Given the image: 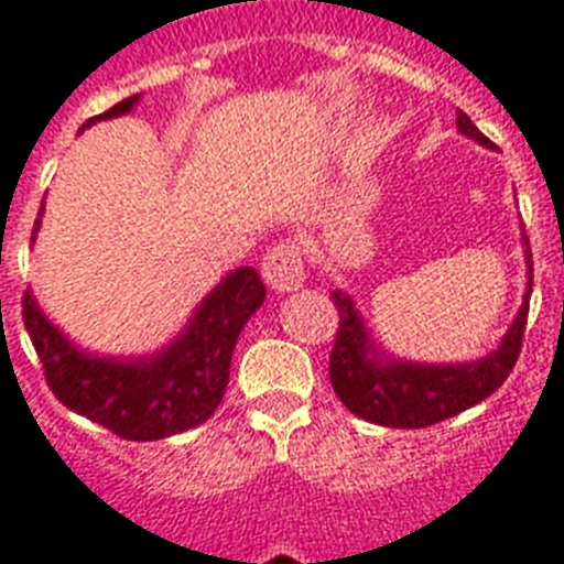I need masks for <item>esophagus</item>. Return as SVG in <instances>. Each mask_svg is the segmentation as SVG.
<instances>
[{
	"label": "esophagus",
	"mask_w": 564,
	"mask_h": 564,
	"mask_svg": "<svg viewBox=\"0 0 564 564\" xmlns=\"http://www.w3.org/2000/svg\"><path fill=\"white\" fill-rule=\"evenodd\" d=\"M263 281L274 292H292L304 283V260H301V246L295 239H283L265 251Z\"/></svg>",
	"instance_id": "obj_1"
}]
</instances>
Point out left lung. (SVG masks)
<instances>
[{
    "label": "left lung",
    "mask_w": 564,
    "mask_h": 564,
    "mask_svg": "<svg viewBox=\"0 0 564 564\" xmlns=\"http://www.w3.org/2000/svg\"><path fill=\"white\" fill-rule=\"evenodd\" d=\"M456 126L465 137L489 145V137H482L480 128L463 110L456 117ZM530 292H533V257H530L527 299L500 348L486 360L465 362V366H415V362L369 357V339L351 299L334 292V307L339 313L336 343L330 351L334 392L354 415L383 427H430L451 415H459L474 403L486 401L495 389L503 386L509 371L516 369L518 354L524 345Z\"/></svg>",
    "instance_id": "8db88e82"
}]
</instances>
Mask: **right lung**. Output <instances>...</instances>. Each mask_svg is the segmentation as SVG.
Listing matches in <instances>:
<instances>
[{"mask_svg":"<svg viewBox=\"0 0 564 564\" xmlns=\"http://www.w3.org/2000/svg\"><path fill=\"white\" fill-rule=\"evenodd\" d=\"M134 101L137 96L119 101L84 126L128 113ZM263 299L265 286L257 269L242 265L204 299L178 343L152 360L137 362L99 360L78 351L55 325H48L31 292L22 295V322L57 401L108 427L113 436L154 442L198 427L216 412L228 386L239 330Z\"/></svg>","mask_w":564,"mask_h":564,"instance_id":"obj_1","label":"right lung"}]
</instances>
